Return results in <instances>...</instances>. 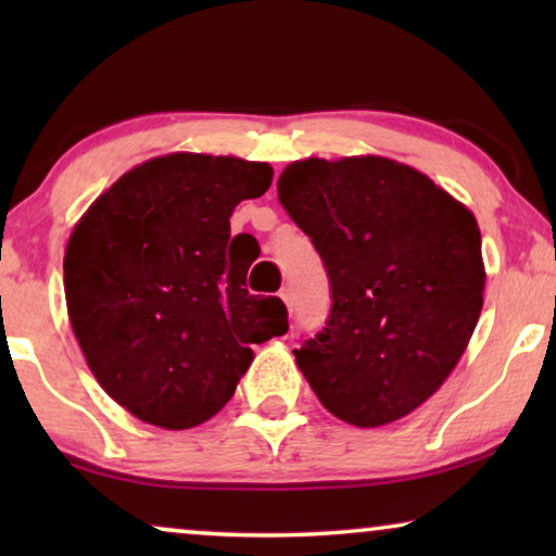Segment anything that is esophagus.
<instances>
[{"mask_svg": "<svg viewBox=\"0 0 556 556\" xmlns=\"http://www.w3.org/2000/svg\"><path fill=\"white\" fill-rule=\"evenodd\" d=\"M278 295H280V301H283L288 308H291V306H293V293H291V288H288V286H283V288H280V291H278Z\"/></svg>", "mask_w": 556, "mask_h": 556, "instance_id": "1", "label": "esophagus"}]
</instances>
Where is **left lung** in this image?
Masks as SVG:
<instances>
[{
  "label": "left lung",
  "mask_w": 556,
  "mask_h": 556,
  "mask_svg": "<svg viewBox=\"0 0 556 556\" xmlns=\"http://www.w3.org/2000/svg\"><path fill=\"white\" fill-rule=\"evenodd\" d=\"M278 200L331 286L324 331L293 352L311 390L356 428L409 415L455 369L481 316L473 212L384 156L288 164Z\"/></svg>",
  "instance_id": "obj_1"
}]
</instances>
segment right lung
I'll return each mask as SVG.
<instances>
[{
    "label": "right lung",
    "mask_w": 556,
    "mask_h": 556,
    "mask_svg": "<svg viewBox=\"0 0 556 556\" xmlns=\"http://www.w3.org/2000/svg\"><path fill=\"white\" fill-rule=\"evenodd\" d=\"M270 179L263 162L156 156L75 225L63 263L73 333L98 384L139 420H210L253 362L250 346L288 331L283 301L250 295L248 265L227 250L232 210Z\"/></svg>",
    "instance_id": "1"
}]
</instances>
